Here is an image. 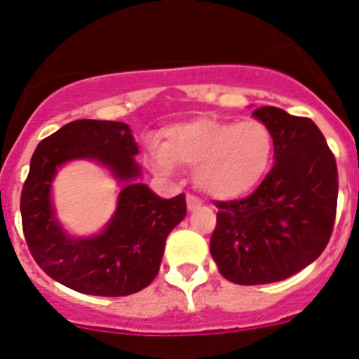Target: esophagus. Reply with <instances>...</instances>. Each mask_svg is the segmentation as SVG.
Returning <instances> with one entry per match:
<instances>
[{
    "mask_svg": "<svg viewBox=\"0 0 359 359\" xmlns=\"http://www.w3.org/2000/svg\"><path fill=\"white\" fill-rule=\"evenodd\" d=\"M187 207H189L190 212H194L201 207V201L198 198H194V196H187Z\"/></svg>",
    "mask_w": 359,
    "mask_h": 359,
    "instance_id": "esophagus-1",
    "label": "esophagus"
}]
</instances>
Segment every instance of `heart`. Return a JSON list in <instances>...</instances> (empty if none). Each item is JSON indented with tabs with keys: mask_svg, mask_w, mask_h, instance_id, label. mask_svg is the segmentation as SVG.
<instances>
[{
	"mask_svg": "<svg viewBox=\"0 0 359 359\" xmlns=\"http://www.w3.org/2000/svg\"><path fill=\"white\" fill-rule=\"evenodd\" d=\"M151 156L160 172L170 174L176 163L187 165L205 194L237 199L252 192L268 172L273 136L261 120L198 116L170 126L163 145L152 149Z\"/></svg>",
	"mask_w": 359,
	"mask_h": 359,
	"instance_id": "obj_1",
	"label": "heart"
}]
</instances>
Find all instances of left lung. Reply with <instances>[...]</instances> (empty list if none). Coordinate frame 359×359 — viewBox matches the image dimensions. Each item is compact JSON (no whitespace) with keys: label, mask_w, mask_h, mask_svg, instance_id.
I'll return each mask as SVG.
<instances>
[{"label":"left lung","mask_w":359,"mask_h":359,"mask_svg":"<svg viewBox=\"0 0 359 359\" xmlns=\"http://www.w3.org/2000/svg\"><path fill=\"white\" fill-rule=\"evenodd\" d=\"M273 136V167L241 201L217 203L210 253L243 286L278 282L315 262L332 233L338 169L316 123L280 107L253 111Z\"/></svg>","instance_id":"8db88e82"}]
</instances>
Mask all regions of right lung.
<instances>
[{
  "label": "right lung",
  "mask_w": 359,
  "mask_h": 359,
  "mask_svg": "<svg viewBox=\"0 0 359 359\" xmlns=\"http://www.w3.org/2000/svg\"><path fill=\"white\" fill-rule=\"evenodd\" d=\"M138 144L123 122L75 120L34 151L21 192L30 253L53 280L79 293L126 297L147 287L160 271L165 241L187 214L185 194L165 199L140 183ZM104 166L119 183L117 208L103 230L72 236L56 215L53 182L66 163Z\"/></svg>",
  "instance_id": "obj_1"
}]
</instances>
